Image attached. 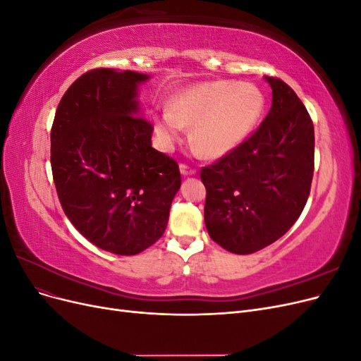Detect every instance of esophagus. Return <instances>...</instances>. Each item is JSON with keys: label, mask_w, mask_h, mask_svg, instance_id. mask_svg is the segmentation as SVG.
Masks as SVG:
<instances>
[{"label": "esophagus", "mask_w": 361, "mask_h": 361, "mask_svg": "<svg viewBox=\"0 0 361 361\" xmlns=\"http://www.w3.org/2000/svg\"><path fill=\"white\" fill-rule=\"evenodd\" d=\"M179 169H180V173L183 174V176H192V174L197 173V170L192 169V167H190L188 164H180Z\"/></svg>", "instance_id": "esophagus-1"}]
</instances>
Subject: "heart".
<instances>
[{"instance_id": "heart-1", "label": "heart", "mask_w": 361, "mask_h": 361, "mask_svg": "<svg viewBox=\"0 0 361 361\" xmlns=\"http://www.w3.org/2000/svg\"><path fill=\"white\" fill-rule=\"evenodd\" d=\"M264 106V94L253 84H194L174 94L169 111L155 117V133L162 147L171 150L180 141L183 128L191 126V143L207 158H221L251 135Z\"/></svg>"}]
</instances>
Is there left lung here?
<instances>
[{
  "instance_id": "1",
  "label": "left lung",
  "mask_w": 361,
  "mask_h": 361,
  "mask_svg": "<svg viewBox=\"0 0 361 361\" xmlns=\"http://www.w3.org/2000/svg\"><path fill=\"white\" fill-rule=\"evenodd\" d=\"M265 80L272 105L264 122L200 171L207 233L235 255L256 253L285 235L307 203L313 178L312 118L285 81Z\"/></svg>"
}]
</instances>
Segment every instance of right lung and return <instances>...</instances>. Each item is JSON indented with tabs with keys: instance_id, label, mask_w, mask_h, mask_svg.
Here are the masks:
<instances>
[{
	"instance_id": "1",
	"label": "right lung",
	"mask_w": 361,
	"mask_h": 361,
	"mask_svg": "<svg viewBox=\"0 0 361 361\" xmlns=\"http://www.w3.org/2000/svg\"><path fill=\"white\" fill-rule=\"evenodd\" d=\"M149 75L93 69L64 93L51 129L52 178L64 214L92 244L134 256L166 232L178 162L152 147L138 85Z\"/></svg>"
}]
</instances>
